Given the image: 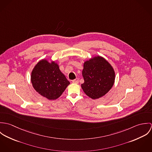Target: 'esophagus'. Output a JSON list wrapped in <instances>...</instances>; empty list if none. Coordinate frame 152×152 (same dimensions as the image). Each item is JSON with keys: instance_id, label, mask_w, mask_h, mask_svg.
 I'll use <instances>...</instances> for the list:
<instances>
[{"instance_id": "34e87169", "label": "esophagus", "mask_w": 152, "mask_h": 152, "mask_svg": "<svg viewBox=\"0 0 152 152\" xmlns=\"http://www.w3.org/2000/svg\"><path fill=\"white\" fill-rule=\"evenodd\" d=\"M72 83H75V84H78L79 83V80L78 78H76L75 80H72Z\"/></svg>"}]
</instances>
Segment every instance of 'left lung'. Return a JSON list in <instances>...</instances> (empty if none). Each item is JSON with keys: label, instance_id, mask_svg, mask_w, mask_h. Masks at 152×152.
<instances>
[{"label": "left lung", "instance_id": "1", "mask_svg": "<svg viewBox=\"0 0 152 152\" xmlns=\"http://www.w3.org/2000/svg\"><path fill=\"white\" fill-rule=\"evenodd\" d=\"M82 74L84 80L82 89L94 99L105 95L114 84L115 74L112 66L99 56L86 61Z\"/></svg>", "mask_w": 152, "mask_h": 152}]
</instances>
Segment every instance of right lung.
Instances as JSON below:
<instances>
[{"mask_svg": "<svg viewBox=\"0 0 152 152\" xmlns=\"http://www.w3.org/2000/svg\"><path fill=\"white\" fill-rule=\"evenodd\" d=\"M31 81L34 89L50 100L59 98L69 84L59 66L54 62L43 60L32 71Z\"/></svg>", "mask_w": 152, "mask_h": 152, "instance_id": "add662e5", "label": "right lung"}]
</instances>
